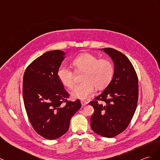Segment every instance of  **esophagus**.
Returning <instances> with one entry per match:
<instances>
[{"label": "esophagus", "mask_w": 160, "mask_h": 160, "mask_svg": "<svg viewBox=\"0 0 160 160\" xmlns=\"http://www.w3.org/2000/svg\"><path fill=\"white\" fill-rule=\"evenodd\" d=\"M80 102H81V104L82 106H86L87 104H88V102L84 101V100H81Z\"/></svg>", "instance_id": "esophagus-1"}]
</instances>
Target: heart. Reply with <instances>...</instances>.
<instances>
[{"label": "heart", "mask_w": 160, "mask_h": 160, "mask_svg": "<svg viewBox=\"0 0 160 160\" xmlns=\"http://www.w3.org/2000/svg\"><path fill=\"white\" fill-rule=\"evenodd\" d=\"M72 65L76 72H82L79 84L73 88L72 96L73 98L86 99L95 91V88L106 87L112 79L114 67L107 59H99L95 55L84 52L73 59ZM58 80L65 87H73L74 73L65 66L58 69Z\"/></svg>", "instance_id": "heart-1"}]
</instances>
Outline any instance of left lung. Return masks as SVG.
<instances>
[{
	"instance_id": "8db88e82",
	"label": "left lung",
	"mask_w": 160,
	"mask_h": 160,
	"mask_svg": "<svg viewBox=\"0 0 160 160\" xmlns=\"http://www.w3.org/2000/svg\"><path fill=\"white\" fill-rule=\"evenodd\" d=\"M114 62L112 79L96 100L89 102L94 108L91 117L92 131L112 138L128 128L135 113L138 98V80L130 61L113 48L103 49ZM103 103L98 102V101Z\"/></svg>"
}]
</instances>
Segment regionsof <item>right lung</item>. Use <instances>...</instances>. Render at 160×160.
<instances>
[{"instance_id":"add662e5","label":"right lung","mask_w":160,"mask_h":160,"mask_svg":"<svg viewBox=\"0 0 160 160\" xmlns=\"http://www.w3.org/2000/svg\"><path fill=\"white\" fill-rule=\"evenodd\" d=\"M66 54L60 50L46 52L33 61L23 77L24 103L36 132L54 140L68 132L70 120L81 107L79 99L68 101L69 93L57 76Z\"/></svg>"}]
</instances>
